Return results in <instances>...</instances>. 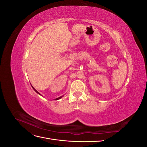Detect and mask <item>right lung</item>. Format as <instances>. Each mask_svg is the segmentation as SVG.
Segmentation results:
<instances>
[{
    "label": "right lung",
    "instance_id": "1",
    "mask_svg": "<svg viewBox=\"0 0 147 147\" xmlns=\"http://www.w3.org/2000/svg\"><path fill=\"white\" fill-rule=\"evenodd\" d=\"M31 86H32V85H31ZM32 88H33V90H34L35 92H36L37 93V94H40V96H42V94H40V93H39V92H38V91H37L36 90H35V88H34L32 86ZM63 97V96H60L59 97H57V98H56V99H55V100H59V99H60L61 98H62V97Z\"/></svg>",
    "mask_w": 147,
    "mask_h": 147
}]
</instances>
